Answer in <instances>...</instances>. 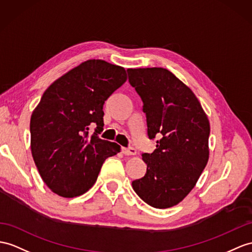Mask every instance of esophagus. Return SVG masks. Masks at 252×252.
I'll list each match as a JSON object with an SVG mask.
<instances>
[{"mask_svg":"<svg viewBox=\"0 0 252 252\" xmlns=\"http://www.w3.org/2000/svg\"><path fill=\"white\" fill-rule=\"evenodd\" d=\"M122 151L126 156H131V155L137 154V150L133 149V147H123Z\"/></svg>","mask_w":252,"mask_h":252,"instance_id":"obj_1","label":"esophagus"}]
</instances>
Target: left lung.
I'll list each match as a JSON object with an SVG mask.
<instances>
[{
    "mask_svg": "<svg viewBox=\"0 0 252 252\" xmlns=\"http://www.w3.org/2000/svg\"><path fill=\"white\" fill-rule=\"evenodd\" d=\"M127 72L143 101L147 136L158 137L155 151L142 154L146 173L132 188L153 207L174 206L191 191L208 161L210 122L192 91L168 69Z\"/></svg>",
    "mask_w": 252,
    "mask_h": 252,
    "instance_id": "8db88e82",
    "label": "left lung"
}]
</instances>
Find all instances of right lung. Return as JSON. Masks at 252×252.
<instances>
[{
  "instance_id": "1",
  "label": "right lung",
  "mask_w": 252,
  "mask_h": 252,
  "mask_svg": "<svg viewBox=\"0 0 252 252\" xmlns=\"http://www.w3.org/2000/svg\"><path fill=\"white\" fill-rule=\"evenodd\" d=\"M121 66L89 60L49 87L31 116V150L42 181L63 198L81 195L94 185L108 157L120 145L102 140L103 103L125 83ZM96 126L89 136L88 130Z\"/></svg>"
}]
</instances>
